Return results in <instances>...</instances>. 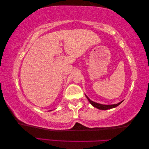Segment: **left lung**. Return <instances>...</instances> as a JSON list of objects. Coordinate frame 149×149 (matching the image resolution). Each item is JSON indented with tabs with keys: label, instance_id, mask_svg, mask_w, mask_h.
<instances>
[{
	"label": "left lung",
	"instance_id": "obj_1",
	"mask_svg": "<svg viewBox=\"0 0 149 149\" xmlns=\"http://www.w3.org/2000/svg\"><path fill=\"white\" fill-rule=\"evenodd\" d=\"M86 96L87 97V98L89 100V102H90V104H91L93 107H95L97 109H100V110H107V109H113L117 107V106L119 105L120 104L123 102V101L120 102V103H118L117 104H113V105H103V104H98V103H96L95 102H93L86 95Z\"/></svg>",
	"mask_w": 149,
	"mask_h": 149
}]
</instances>
